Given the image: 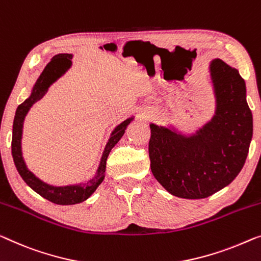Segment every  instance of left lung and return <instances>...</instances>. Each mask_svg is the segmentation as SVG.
Listing matches in <instances>:
<instances>
[{
  "instance_id": "1",
  "label": "left lung",
  "mask_w": 261,
  "mask_h": 261,
  "mask_svg": "<svg viewBox=\"0 0 261 261\" xmlns=\"http://www.w3.org/2000/svg\"><path fill=\"white\" fill-rule=\"evenodd\" d=\"M216 110L194 134L151 123V171L166 191L184 199H203L234 180L246 161L253 118L246 84L238 70L216 58L210 63Z\"/></svg>"
}]
</instances>
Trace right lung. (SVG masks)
Here are the masks:
<instances>
[{
  "instance_id": "add662e5",
  "label": "right lung",
  "mask_w": 261,
  "mask_h": 261,
  "mask_svg": "<svg viewBox=\"0 0 261 261\" xmlns=\"http://www.w3.org/2000/svg\"><path fill=\"white\" fill-rule=\"evenodd\" d=\"M71 58L72 54H58V55L54 56L51 61L46 64V67L42 71L40 77L35 82L34 87L31 89L30 96L22 104H19L16 109V114H15L13 124V139H11V153H13L15 166H16L19 176L22 177V179L27 182V185L30 186L35 192L45 198V199H48L49 201H51V203L58 205H73L82 203V201L87 200L96 191V189L98 188L100 182L104 180V177H106L107 159L109 153H110L112 147L123 137L126 126L134 120V116H132V117L118 124L114 131L111 132L110 138H109L107 145L104 147L98 169H97L95 176L91 179L84 182H80V184L55 186L44 182L40 178L35 176L28 169V166H27L22 154L21 141L23 134V123H24L25 116L29 112L31 107L37 100L43 98L50 85L55 83L61 76H63L71 68Z\"/></svg>"
}]
</instances>
